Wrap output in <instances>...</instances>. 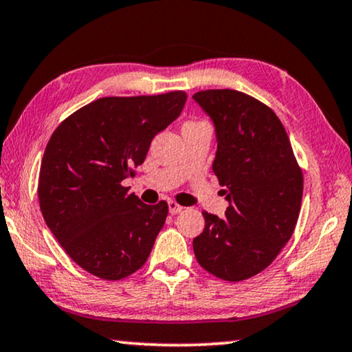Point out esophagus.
I'll list each match as a JSON object with an SVG mask.
<instances>
[{
	"mask_svg": "<svg viewBox=\"0 0 352 352\" xmlns=\"http://www.w3.org/2000/svg\"><path fill=\"white\" fill-rule=\"evenodd\" d=\"M168 210H170L171 214H179L182 210H184V208H182L181 205H177L176 201L170 200V201H168Z\"/></svg>",
	"mask_w": 352,
	"mask_h": 352,
	"instance_id": "34e87169",
	"label": "esophagus"
}]
</instances>
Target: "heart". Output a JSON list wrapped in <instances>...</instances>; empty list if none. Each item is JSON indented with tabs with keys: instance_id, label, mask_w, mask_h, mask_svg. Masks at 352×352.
<instances>
[{
	"instance_id": "obj_1",
	"label": "heart",
	"mask_w": 352,
	"mask_h": 352,
	"mask_svg": "<svg viewBox=\"0 0 352 352\" xmlns=\"http://www.w3.org/2000/svg\"><path fill=\"white\" fill-rule=\"evenodd\" d=\"M188 124H193V122H188Z\"/></svg>"
}]
</instances>
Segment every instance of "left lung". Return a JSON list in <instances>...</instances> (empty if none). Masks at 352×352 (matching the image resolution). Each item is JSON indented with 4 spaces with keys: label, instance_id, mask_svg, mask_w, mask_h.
Instances as JSON below:
<instances>
[{
    "label": "left lung",
    "instance_id": "obj_1",
    "mask_svg": "<svg viewBox=\"0 0 352 352\" xmlns=\"http://www.w3.org/2000/svg\"><path fill=\"white\" fill-rule=\"evenodd\" d=\"M193 100L216 126L212 171L228 201L223 219L203 212L193 252L208 273L243 281L263 272L292 236L302 168L281 120L262 101L230 89L197 91Z\"/></svg>",
    "mask_w": 352,
    "mask_h": 352
}]
</instances>
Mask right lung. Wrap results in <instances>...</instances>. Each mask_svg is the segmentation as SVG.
<instances>
[{"mask_svg": "<svg viewBox=\"0 0 352 352\" xmlns=\"http://www.w3.org/2000/svg\"><path fill=\"white\" fill-rule=\"evenodd\" d=\"M186 91L104 96L71 114L45 146L38 197L44 221L65 252L106 281L146 263L168 203L144 205L122 181L135 176L151 141L177 119Z\"/></svg>", "mask_w": 352, "mask_h": 352, "instance_id": "right-lung-1", "label": "right lung"}]
</instances>
